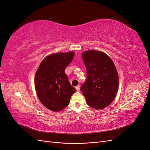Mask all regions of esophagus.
<instances>
[{
    "label": "esophagus",
    "mask_w": 150,
    "mask_h": 150,
    "mask_svg": "<svg viewBox=\"0 0 150 150\" xmlns=\"http://www.w3.org/2000/svg\"><path fill=\"white\" fill-rule=\"evenodd\" d=\"M76 91H79L80 90V86H76Z\"/></svg>",
    "instance_id": "obj_1"
}]
</instances>
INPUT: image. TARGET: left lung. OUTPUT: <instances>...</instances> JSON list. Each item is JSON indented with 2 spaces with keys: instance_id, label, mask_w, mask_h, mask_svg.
Returning a JSON list of instances; mask_svg holds the SVG:
<instances>
[{
  "instance_id": "1",
  "label": "left lung",
  "mask_w": 150,
  "mask_h": 150,
  "mask_svg": "<svg viewBox=\"0 0 150 150\" xmlns=\"http://www.w3.org/2000/svg\"><path fill=\"white\" fill-rule=\"evenodd\" d=\"M82 59L87 69V79L81 87L87 104L94 109L109 106L116 96L118 75L113 61L99 51H85Z\"/></svg>"
}]
</instances>
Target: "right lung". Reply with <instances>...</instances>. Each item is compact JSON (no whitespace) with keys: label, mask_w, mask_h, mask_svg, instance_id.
<instances>
[{"label":"right lung","mask_w":150,"mask_h":150,"mask_svg":"<svg viewBox=\"0 0 150 150\" xmlns=\"http://www.w3.org/2000/svg\"><path fill=\"white\" fill-rule=\"evenodd\" d=\"M74 56V52L52 54L44 59L36 72L35 87L37 96L50 110H62L69 105L71 95L76 91L64 72Z\"/></svg>","instance_id":"right-lung-1"}]
</instances>
